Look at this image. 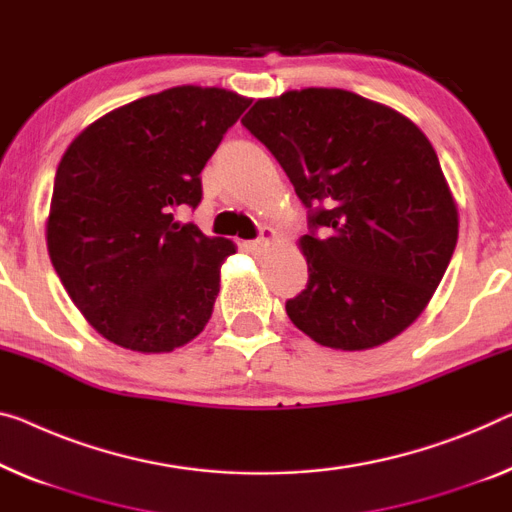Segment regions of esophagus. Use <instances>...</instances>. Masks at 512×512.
<instances>
[{"label":"esophagus","mask_w":512,"mask_h":512,"mask_svg":"<svg viewBox=\"0 0 512 512\" xmlns=\"http://www.w3.org/2000/svg\"><path fill=\"white\" fill-rule=\"evenodd\" d=\"M273 241H276V230H271V227H262V232H259V239H255L253 243H248V248L253 250L255 255H262Z\"/></svg>","instance_id":"esophagus-1"}]
</instances>
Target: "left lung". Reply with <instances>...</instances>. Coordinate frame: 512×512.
<instances>
[{
	"mask_svg": "<svg viewBox=\"0 0 512 512\" xmlns=\"http://www.w3.org/2000/svg\"><path fill=\"white\" fill-rule=\"evenodd\" d=\"M241 124L271 151L308 209V285L285 310L319 345L361 352L430 303L457 243V207L414 121L345 89L257 101Z\"/></svg>",
	"mask_w": 512,
	"mask_h": 512,
	"instance_id": "obj_1",
	"label": "left lung"
}]
</instances>
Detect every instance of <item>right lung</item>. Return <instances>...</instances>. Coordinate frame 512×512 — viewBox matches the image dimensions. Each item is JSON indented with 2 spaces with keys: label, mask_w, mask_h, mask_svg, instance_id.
<instances>
[{
  "label": "right lung",
  "mask_w": 512,
  "mask_h": 512,
  "mask_svg": "<svg viewBox=\"0 0 512 512\" xmlns=\"http://www.w3.org/2000/svg\"><path fill=\"white\" fill-rule=\"evenodd\" d=\"M250 105L218 87H172L105 114L68 144L48 216V253L87 322L119 347L172 352L200 335L234 243L181 225L200 172Z\"/></svg>",
  "instance_id": "obj_1"
}]
</instances>
